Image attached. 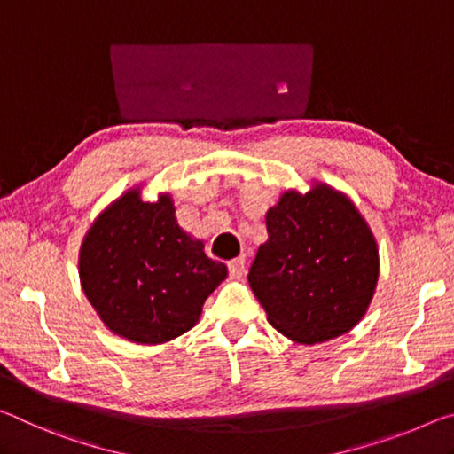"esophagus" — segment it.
Listing matches in <instances>:
<instances>
[{
    "mask_svg": "<svg viewBox=\"0 0 454 454\" xmlns=\"http://www.w3.org/2000/svg\"><path fill=\"white\" fill-rule=\"evenodd\" d=\"M229 267V273H231L233 278H241L243 271H245V259L243 257H235L231 262L227 263Z\"/></svg>",
    "mask_w": 454,
    "mask_h": 454,
    "instance_id": "esophagus-1",
    "label": "esophagus"
}]
</instances>
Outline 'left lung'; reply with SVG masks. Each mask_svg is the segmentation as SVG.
Returning a JSON list of instances; mask_svg holds the SVG:
<instances>
[{
	"label": "left lung",
	"instance_id": "obj_1",
	"mask_svg": "<svg viewBox=\"0 0 454 454\" xmlns=\"http://www.w3.org/2000/svg\"><path fill=\"white\" fill-rule=\"evenodd\" d=\"M249 286L267 322L297 344H322L350 332L372 301L380 259L352 199L325 183L286 191L265 213Z\"/></svg>",
	"mask_w": 454,
	"mask_h": 454
}]
</instances>
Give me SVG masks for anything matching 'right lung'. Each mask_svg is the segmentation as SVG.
<instances>
[{"mask_svg": "<svg viewBox=\"0 0 454 454\" xmlns=\"http://www.w3.org/2000/svg\"><path fill=\"white\" fill-rule=\"evenodd\" d=\"M80 284L106 328L135 344H165L199 322L227 278L205 243L175 217L168 192L143 200L129 189L104 209L82 241Z\"/></svg>", "mask_w": 454, "mask_h": 454, "instance_id": "add662e5", "label": "right lung"}]
</instances>
